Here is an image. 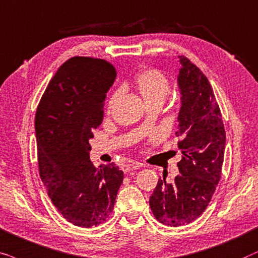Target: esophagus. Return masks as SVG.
<instances>
[{"mask_svg": "<svg viewBox=\"0 0 258 258\" xmlns=\"http://www.w3.org/2000/svg\"><path fill=\"white\" fill-rule=\"evenodd\" d=\"M140 167L139 164L137 163H133V164H125L122 165L121 166V170L123 171V172H130V171H135V170H138Z\"/></svg>", "mask_w": 258, "mask_h": 258, "instance_id": "esophagus-1", "label": "esophagus"}]
</instances>
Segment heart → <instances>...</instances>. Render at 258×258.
<instances>
[{"label":"heart","mask_w":258,"mask_h":258,"mask_svg":"<svg viewBox=\"0 0 258 258\" xmlns=\"http://www.w3.org/2000/svg\"><path fill=\"white\" fill-rule=\"evenodd\" d=\"M135 87L145 101L147 107L152 105H163L170 93V82L160 71L147 68L139 72L135 79ZM120 93L112 94L107 102V111L111 112L119 100Z\"/></svg>","instance_id":"obj_1"}]
</instances>
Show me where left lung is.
<instances>
[{
	"instance_id": "8db88e82",
	"label": "left lung",
	"mask_w": 258,
	"mask_h": 258,
	"mask_svg": "<svg viewBox=\"0 0 258 258\" xmlns=\"http://www.w3.org/2000/svg\"><path fill=\"white\" fill-rule=\"evenodd\" d=\"M181 106L178 114L180 174L169 183L159 178L150 208L157 221L169 226L194 222L203 214L222 174L225 130L214 91L199 68L179 56Z\"/></svg>"
}]
</instances>
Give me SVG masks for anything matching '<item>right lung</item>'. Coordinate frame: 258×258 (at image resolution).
I'll use <instances>...</instances> for the list:
<instances>
[{"mask_svg": "<svg viewBox=\"0 0 258 258\" xmlns=\"http://www.w3.org/2000/svg\"><path fill=\"white\" fill-rule=\"evenodd\" d=\"M112 63L94 57L67 60L37 106L35 132L41 180L54 207L80 228L106 221L123 172L114 163L93 166L89 139L104 118L106 93L115 80Z\"/></svg>", "mask_w": 258, "mask_h": 258, "instance_id": "obj_1", "label": "right lung"}]
</instances>
